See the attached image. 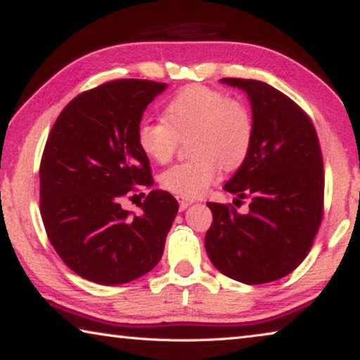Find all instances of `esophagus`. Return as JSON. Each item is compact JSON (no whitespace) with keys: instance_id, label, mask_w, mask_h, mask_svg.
<instances>
[{"instance_id":"34e87169","label":"esophagus","mask_w":360,"mask_h":360,"mask_svg":"<svg viewBox=\"0 0 360 360\" xmlns=\"http://www.w3.org/2000/svg\"><path fill=\"white\" fill-rule=\"evenodd\" d=\"M178 202H179V210L181 211H184L187 206H191L192 203H193V200L192 198H184V197H179L178 198Z\"/></svg>"}]
</instances>
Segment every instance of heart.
Returning <instances> with one entry per match:
<instances>
[{
	"instance_id": "1",
	"label": "heart",
	"mask_w": 360,
	"mask_h": 360,
	"mask_svg": "<svg viewBox=\"0 0 360 360\" xmlns=\"http://www.w3.org/2000/svg\"><path fill=\"white\" fill-rule=\"evenodd\" d=\"M163 122L143 120L136 130L139 150L155 163L172 160L179 139L188 138L186 162L160 176L163 188L184 198L208 191L225 169L238 168L251 150L254 125L249 109L206 85H187L163 108Z\"/></svg>"
}]
</instances>
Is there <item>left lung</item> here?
<instances>
[{
    "label": "left lung",
    "instance_id": "left-lung-1",
    "mask_svg": "<svg viewBox=\"0 0 360 360\" xmlns=\"http://www.w3.org/2000/svg\"><path fill=\"white\" fill-rule=\"evenodd\" d=\"M221 82L248 94L251 150L224 186L236 202L251 197L248 214L208 203L212 224L205 248L219 271L245 284L281 279L302 264L324 216V165L308 114L275 87L254 79Z\"/></svg>",
    "mask_w": 360,
    "mask_h": 360
}]
</instances>
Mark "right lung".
<instances>
[{
	"label": "right lung",
	"mask_w": 360,
	"mask_h": 360,
	"mask_svg": "<svg viewBox=\"0 0 360 360\" xmlns=\"http://www.w3.org/2000/svg\"><path fill=\"white\" fill-rule=\"evenodd\" d=\"M165 89L148 79L101 84L72 98L49 133L39 167L42 222L65 265L92 283H130L163 254L179 208L173 195L149 192L138 216L120 203L154 184L136 130Z\"/></svg>",
	"instance_id": "add662e5"
}]
</instances>
